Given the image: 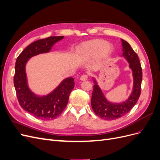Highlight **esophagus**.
Here are the masks:
<instances>
[{
	"label": "esophagus",
	"mask_w": 160,
	"mask_h": 160,
	"mask_svg": "<svg viewBox=\"0 0 160 160\" xmlns=\"http://www.w3.org/2000/svg\"><path fill=\"white\" fill-rule=\"evenodd\" d=\"M88 75H83L81 76L80 80H81V81H86L87 79H88Z\"/></svg>",
	"instance_id": "obj_1"
}]
</instances>
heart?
I'll list each match as a JSON object with an SVG mask.
<instances>
[{"instance_id":"obj_1","label":"heart","mask_w":160,"mask_h":160,"mask_svg":"<svg viewBox=\"0 0 160 160\" xmlns=\"http://www.w3.org/2000/svg\"><path fill=\"white\" fill-rule=\"evenodd\" d=\"M113 47L109 42L102 39H95L87 41L80 45L79 52L82 59L90 60L98 56L103 61L107 59L112 52Z\"/></svg>"}]
</instances>
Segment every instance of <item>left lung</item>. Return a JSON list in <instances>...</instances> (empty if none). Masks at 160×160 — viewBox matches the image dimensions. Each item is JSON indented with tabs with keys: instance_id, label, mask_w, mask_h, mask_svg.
I'll list each match as a JSON object with an SVG mask.
<instances>
[{
	"instance_id": "1",
	"label": "left lung",
	"mask_w": 160,
	"mask_h": 160,
	"mask_svg": "<svg viewBox=\"0 0 160 160\" xmlns=\"http://www.w3.org/2000/svg\"><path fill=\"white\" fill-rule=\"evenodd\" d=\"M122 54L120 57H123L129 63V68L132 72L133 80L132 93L128 98L122 102L109 101L106 98L95 77H92L94 85L91 101V107L98 117L105 120H114L127 114L136 104L141 93L142 69L138 55L127 41L123 39H122Z\"/></svg>"
}]
</instances>
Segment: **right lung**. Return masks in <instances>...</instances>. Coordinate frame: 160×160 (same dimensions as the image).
Returning a JSON list of instances; mask_svg holds the SVG:
<instances>
[{
	"label": "right lung",
	"mask_w": 160,
	"mask_h": 160,
	"mask_svg": "<svg viewBox=\"0 0 160 160\" xmlns=\"http://www.w3.org/2000/svg\"><path fill=\"white\" fill-rule=\"evenodd\" d=\"M64 36L50 37L33 42L17 57L15 63L14 85L21 107L27 112L42 120L54 119L65 109L69 95L75 86L72 77L64 79L57 88L46 95H38L28 84L26 65L31 57L49 52L56 42Z\"/></svg>",
	"instance_id": "1"
}]
</instances>
